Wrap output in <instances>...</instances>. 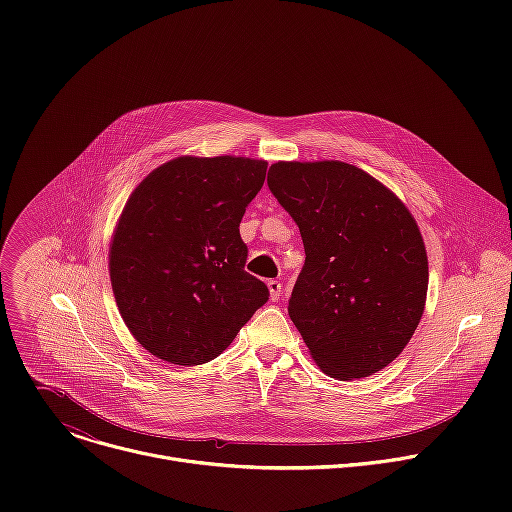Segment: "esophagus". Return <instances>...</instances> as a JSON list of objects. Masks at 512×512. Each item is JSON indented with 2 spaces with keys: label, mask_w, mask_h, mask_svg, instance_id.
I'll use <instances>...</instances> for the list:
<instances>
[{
  "label": "esophagus",
  "mask_w": 512,
  "mask_h": 512,
  "mask_svg": "<svg viewBox=\"0 0 512 512\" xmlns=\"http://www.w3.org/2000/svg\"><path fill=\"white\" fill-rule=\"evenodd\" d=\"M267 287H269V298L273 300V302H277L279 300V296H281V283L277 281V279H269L267 281Z\"/></svg>",
  "instance_id": "esophagus-1"
}]
</instances>
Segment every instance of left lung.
Segmentation results:
<instances>
[{"instance_id": "left-lung-1", "label": "left lung", "mask_w": 512, "mask_h": 512, "mask_svg": "<svg viewBox=\"0 0 512 512\" xmlns=\"http://www.w3.org/2000/svg\"><path fill=\"white\" fill-rule=\"evenodd\" d=\"M267 184L294 218L306 263L289 318L332 379L369 377L411 340L427 296V255L405 204L344 162H277Z\"/></svg>"}]
</instances>
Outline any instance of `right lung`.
<instances>
[{
    "label": "right lung",
    "mask_w": 512,
    "mask_h": 512,
    "mask_svg": "<svg viewBox=\"0 0 512 512\" xmlns=\"http://www.w3.org/2000/svg\"><path fill=\"white\" fill-rule=\"evenodd\" d=\"M267 162L176 158L129 196L113 233L109 273L133 338L182 367L221 354L269 300L245 271L239 225Z\"/></svg>",
    "instance_id": "1"
}]
</instances>
